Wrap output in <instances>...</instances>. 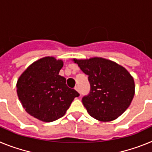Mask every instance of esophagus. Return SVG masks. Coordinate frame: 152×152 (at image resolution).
<instances>
[{
	"mask_svg": "<svg viewBox=\"0 0 152 152\" xmlns=\"http://www.w3.org/2000/svg\"><path fill=\"white\" fill-rule=\"evenodd\" d=\"M75 89L76 90V91H77V92H80V91H79V87H78V86H76V87H75Z\"/></svg>",
	"mask_w": 152,
	"mask_h": 152,
	"instance_id": "34e87169",
	"label": "esophagus"
}]
</instances>
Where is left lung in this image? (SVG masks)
I'll use <instances>...</instances> for the list:
<instances>
[{"mask_svg":"<svg viewBox=\"0 0 152 152\" xmlns=\"http://www.w3.org/2000/svg\"><path fill=\"white\" fill-rule=\"evenodd\" d=\"M73 61L88 75L91 90L82 98V103L90 116L102 122L121 116L135 94L134 79L128 71L103 58Z\"/></svg>","mask_w":152,"mask_h":152,"instance_id":"1","label":"left lung"}]
</instances>
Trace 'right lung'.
Masks as SVG:
<instances>
[{
	"label": "right lung",
	"mask_w": 152,
	"mask_h": 152,
	"mask_svg": "<svg viewBox=\"0 0 152 152\" xmlns=\"http://www.w3.org/2000/svg\"><path fill=\"white\" fill-rule=\"evenodd\" d=\"M62 67L61 60L42 58L30 64L17 80V95L23 107L41 121L50 123L62 117L80 95L58 75Z\"/></svg>",
	"instance_id": "obj_1"
}]
</instances>
